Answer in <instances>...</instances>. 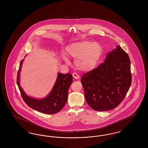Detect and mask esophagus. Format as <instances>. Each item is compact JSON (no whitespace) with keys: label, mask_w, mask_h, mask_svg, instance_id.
Here are the masks:
<instances>
[{"label":"esophagus","mask_w":148,"mask_h":148,"mask_svg":"<svg viewBox=\"0 0 148 148\" xmlns=\"http://www.w3.org/2000/svg\"><path fill=\"white\" fill-rule=\"evenodd\" d=\"M73 77L75 79H78L80 78V76L77 74L75 73H73Z\"/></svg>","instance_id":"34e87169"}]
</instances>
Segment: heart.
Segmentation results:
<instances>
[{"instance_id":"obj_1","label":"heart","mask_w":148,"mask_h":148,"mask_svg":"<svg viewBox=\"0 0 148 148\" xmlns=\"http://www.w3.org/2000/svg\"><path fill=\"white\" fill-rule=\"evenodd\" d=\"M65 52L68 56L75 59V65L78 70L89 71L96 67L102 55L103 48L98 42L83 40L68 45ZM63 59L68 62L65 55Z\"/></svg>"}]
</instances>
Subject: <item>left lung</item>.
Returning <instances> with one entry per match:
<instances>
[{"label":"left lung","instance_id":"obj_1","mask_svg":"<svg viewBox=\"0 0 148 148\" xmlns=\"http://www.w3.org/2000/svg\"><path fill=\"white\" fill-rule=\"evenodd\" d=\"M81 83L88 104L96 111H107L119 106L132 84L130 60L118 45L104 62L82 76Z\"/></svg>","mask_w":148,"mask_h":148}]
</instances>
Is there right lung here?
Segmentation results:
<instances>
[{
    "label": "right lung",
    "instance_id": "right-lung-1",
    "mask_svg": "<svg viewBox=\"0 0 148 148\" xmlns=\"http://www.w3.org/2000/svg\"><path fill=\"white\" fill-rule=\"evenodd\" d=\"M23 60L20 63L17 73L16 83L24 102L36 111L47 114H54L59 112L65 105L68 100L69 88L73 82L72 75L58 73L56 83L49 94L45 98L38 99L29 97L20 85V72Z\"/></svg>",
    "mask_w": 148,
    "mask_h": 148
}]
</instances>
